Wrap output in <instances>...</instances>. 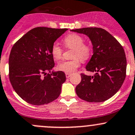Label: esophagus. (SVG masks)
<instances>
[{"mask_svg": "<svg viewBox=\"0 0 135 135\" xmlns=\"http://www.w3.org/2000/svg\"><path fill=\"white\" fill-rule=\"evenodd\" d=\"M65 75H66V78H70V77L71 76V75H72V74L66 73V74H65Z\"/></svg>", "mask_w": 135, "mask_h": 135, "instance_id": "34e87169", "label": "esophagus"}]
</instances>
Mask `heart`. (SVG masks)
<instances>
[{
	"label": "heart",
	"mask_w": 135,
	"mask_h": 135,
	"mask_svg": "<svg viewBox=\"0 0 135 135\" xmlns=\"http://www.w3.org/2000/svg\"><path fill=\"white\" fill-rule=\"evenodd\" d=\"M82 36L77 34H70L63 39V42L66 48L73 49L71 60L64 61L57 65V69L66 73H72L78 69L81 63V60H86L91 54V49L90 45L83 42ZM51 54L56 61L61 59L63 49L57 44H54L51 47Z\"/></svg>",
	"instance_id": "b5f03b06"
}]
</instances>
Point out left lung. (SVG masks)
<instances>
[{"label": "left lung", "instance_id": "8db88e82", "mask_svg": "<svg viewBox=\"0 0 135 135\" xmlns=\"http://www.w3.org/2000/svg\"><path fill=\"white\" fill-rule=\"evenodd\" d=\"M71 31L86 35L93 45V55L86 66L94 76L81 74L75 88L78 97L90 103L105 101L116 94L126 75L125 52L120 43L102 28L85 27Z\"/></svg>", "mask_w": 135, "mask_h": 135}]
</instances>
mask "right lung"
I'll use <instances>...</instances> for the list:
<instances>
[{"mask_svg":"<svg viewBox=\"0 0 135 135\" xmlns=\"http://www.w3.org/2000/svg\"><path fill=\"white\" fill-rule=\"evenodd\" d=\"M67 30L38 27L13 46L9 57V78L16 93L27 103L45 104L60 96L66 76L62 71L51 72L54 66L51 47Z\"/></svg>","mask_w":135,"mask_h":135,"instance_id":"obj_1","label":"right lung"}]
</instances>
